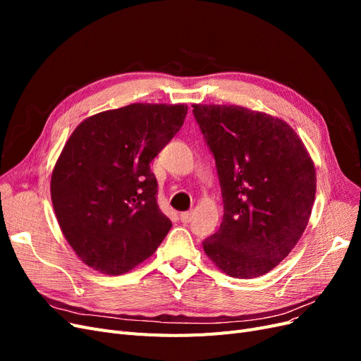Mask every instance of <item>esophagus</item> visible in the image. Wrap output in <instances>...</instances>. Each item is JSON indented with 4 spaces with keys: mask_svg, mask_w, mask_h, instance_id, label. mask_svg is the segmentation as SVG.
<instances>
[{
    "mask_svg": "<svg viewBox=\"0 0 361 361\" xmlns=\"http://www.w3.org/2000/svg\"><path fill=\"white\" fill-rule=\"evenodd\" d=\"M179 216H180V221H182V223H190L191 218H192V211L182 212Z\"/></svg>",
    "mask_w": 361,
    "mask_h": 361,
    "instance_id": "1",
    "label": "esophagus"
}]
</instances>
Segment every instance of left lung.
I'll return each instance as SVG.
<instances>
[{
	"label": "left lung",
	"mask_w": 361,
	"mask_h": 361,
	"mask_svg": "<svg viewBox=\"0 0 361 361\" xmlns=\"http://www.w3.org/2000/svg\"><path fill=\"white\" fill-rule=\"evenodd\" d=\"M192 108L215 157L224 203L204 253L231 277L264 276L290 253L309 223L314 162L285 120L239 105Z\"/></svg>",
	"instance_id": "1"
}]
</instances>
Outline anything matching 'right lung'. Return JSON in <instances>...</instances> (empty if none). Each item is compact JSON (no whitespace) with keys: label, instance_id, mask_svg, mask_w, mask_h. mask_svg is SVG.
I'll return each mask as SVG.
<instances>
[{"label":"right lung","instance_id":"obj_1","mask_svg":"<svg viewBox=\"0 0 361 361\" xmlns=\"http://www.w3.org/2000/svg\"><path fill=\"white\" fill-rule=\"evenodd\" d=\"M187 111L185 104H130L75 128L52 170L51 200L64 238L85 265L125 274L169 233L150 162Z\"/></svg>","mask_w":361,"mask_h":361}]
</instances>
